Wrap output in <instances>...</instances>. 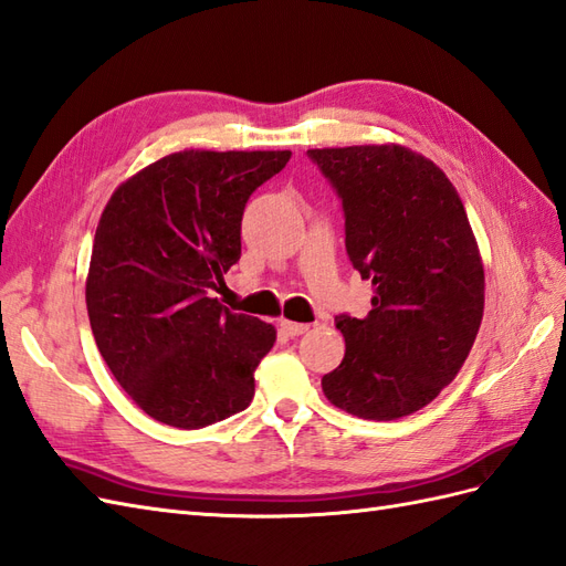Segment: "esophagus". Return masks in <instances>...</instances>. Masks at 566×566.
I'll return each mask as SVG.
<instances>
[{"mask_svg": "<svg viewBox=\"0 0 566 566\" xmlns=\"http://www.w3.org/2000/svg\"><path fill=\"white\" fill-rule=\"evenodd\" d=\"M280 325L289 337H298V335H303V332H308V327H311L306 323H292V321H282Z\"/></svg>", "mask_w": 566, "mask_h": 566, "instance_id": "esophagus-1", "label": "esophagus"}]
</instances>
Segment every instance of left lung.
<instances>
[{"mask_svg": "<svg viewBox=\"0 0 566 566\" xmlns=\"http://www.w3.org/2000/svg\"><path fill=\"white\" fill-rule=\"evenodd\" d=\"M337 188L346 253L373 286L366 317L337 315L346 354L323 378L337 409L395 421L457 378L485 306V272L447 174L407 145L308 150Z\"/></svg>", "mask_w": 566, "mask_h": 566, "instance_id": "left-lung-1", "label": "left lung"}]
</instances>
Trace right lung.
Returning a JSON list of instances; mask_svg holds the SVG:
<instances>
[{
	"mask_svg": "<svg viewBox=\"0 0 566 566\" xmlns=\"http://www.w3.org/2000/svg\"><path fill=\"white\" fill-rule=\"evenodd\" d=\"M289 150H181L126 179L99 217L85 280L107 368L155 421L198 430L249 407L277 339L212 296L241 258L251 193Z\"/></svg>",
	"mask_w": 566,
	"mask_h": 566,
	"instance_id": "1",
	"label": "right lung"
}]
</instances>
